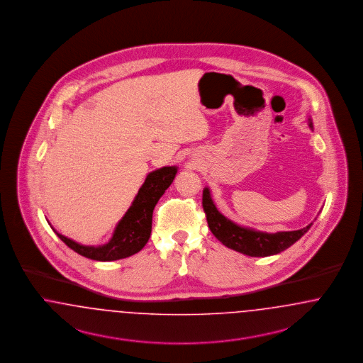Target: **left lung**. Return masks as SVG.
Wrapping results in <instances>:
<instances>
[{"mask_svg": "<svg viewBox=\"0 0 363 363\" xmlns=\"http://www.w3.org/2000/svg\"><path fill=\"white\" fill-rule=\"evenodd\" d=\"M309 127L313 128V123L309 119ZM202 205L206 213V218L211 233L217 237L222 244L233 251L244 253L252 257H264L282 252L298 241L312 226L309 223L306 228L291 232H277L267 233L255 230L251 228L240 226L233 221L222 216L211 199L210 189H203Z\"/></svg>", "mask_w": 363, "mask_h": 363, "instance_id": "1", "label": "left lung"}]
</instances>
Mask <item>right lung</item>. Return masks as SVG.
Returning <instances> with one entry per match:
<instances>
[{
  "label": "right lung",
  "mask_w": 363,
  "mask_h": 363,
  "mask_svg": "<svg viewBox=\"0 0 363 363\" xmlns=\"http://www.w3.org/2000/svg\"><path fill=\"white\" fill-rule=\"evenodd\" d=\"M176 174L177 167H162L147 174L130 208L116 225L110 241L104 245H81L58 232H54L70 250L97 262L119 260L140 252L152 233L155 206L157 205L158 199L165 189L172 184Z\"/></svg>",
  "instance_id": "obj_1"
}]
</instances>
